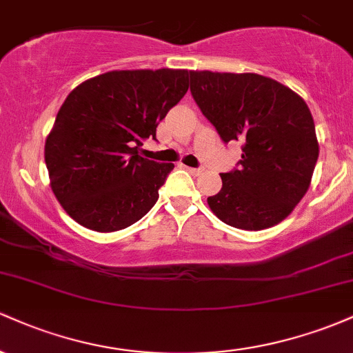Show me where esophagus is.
Wrapping results in <instances>:
<instances>
[{
    "label": "esophagus",
    "instance_id": "obj_1",
    "mask_svg": "<svg viewBox=\"0 0 353 353\" xmlns=\"http://www.w3.org/2000/svg\"><path fill=\"white\" fill-rule=\"evenodd\" d=\"M190 174H194V176H199V174H202V169L201 168H185Z\"/></svg>",
    "mask_w": 353,
    "mask_h": 353
}]
</instances>
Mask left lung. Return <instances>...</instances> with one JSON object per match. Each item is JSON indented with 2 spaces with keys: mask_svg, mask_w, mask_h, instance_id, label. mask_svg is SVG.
I'll return each mask as SVG.
<instances>
[{
  "mask_svg": "<svg viewBox=\"0 0 353 353\" xmlns=\"http://www.w3.org/2000/svg\"><path fill=\"white\" fill-rule=\"evenodd\" d=\"M190 92L224 143L241 141L239 169L221 174L210 210L236 229L262 230L289 216L319 157L310 109L297 92L255 72L190 71Z\"/></svg>",
  "mask_w": 353,
  "mask_h": 353,
  "instance_id": "1",
  "label": "left lung"
}]
</instances>
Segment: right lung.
Masks as SVG:
<instances>
[{"mask_svg":"<svg viewBox=\"0 0 353 353\" xmlns=\"http://www.w3.org/2000/svg\"><path fill=\"white\" fill-rule=\"evenodd\" d=\"M188 70L109 71L76 86L44 144L50 185L68 216L96 232L144 217L174 164L139 154L189 89Z\"/></svg>","mask_w":353,"mask_h":353,"instance_id":"1","label":"right lung"}]
</instances>
